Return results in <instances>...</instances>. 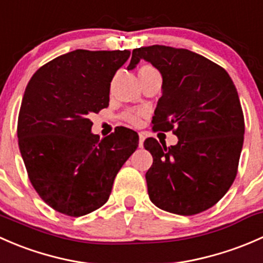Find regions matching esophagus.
Returning a JSON list of instances; mask_svg holds the SVG:
<instances>
[{"instance_id":"esophagus-1","label":"esophagus","mask_w":263,"mask_h":263,"mask_svg":"<svg viewBox=\"0 0 263 263\" xmlns=\"http://www.w3.org/2000/svg\"><path fill=\"white\" fill-rule=\"evenodd\" d=\"M139 146L142 147L144 146V140H145V135L142 132H139Z\"/></svg>"}]
</instances>
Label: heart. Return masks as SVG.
Instances as JSON below:
<instances>
[{"instance_id": "obj_1", "label": "heart", "mask_w": 263, "mask_h": 263, "mask_svg": "<svg viewBox=\"0 0 263 263\" xmlns=\"http://www.w3.org/2000/svg\"><path fill=\"white\" fill-rule=\"evenodd\" d=\"M146 71H155V68H153L151 66H142V67L139 70V73L146 72ZM142 116H144V113H142L141 110L128 109V110H126L123 115H122V119H123V121H126L127 123L137 126V124H140V122H141Z\"/></svg>"}]
</instances>
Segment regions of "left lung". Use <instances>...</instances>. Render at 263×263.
I'll return each instance as SVG.
<instances>
[{"instance_id": "left-lung-1", "label": "left lung", "mask_w": 263, "mask_h": 263, "mask_svg": "<svg viewBox=\"0 0 263 263\" xmlns=\"http://www.w3.org/2000/svg\"><path fill=\"white\" fill-rule=\"evenodd\" d=\"M140 60L163 78V95L154 113V131H173L178 144L166 147L148 137L153 155L146 172L151 202L168 213L196 215L213 208L234 182L245 117L227 71L203 55L165 46L132 50L128 70Z\"/></svg>"}]
</instances>
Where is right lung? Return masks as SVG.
Returning <instances> with one entry per match:
<instances>
[{"instance_id": "add662e5", "label": "right lung", "mask_w": 263, "mask_h": 263, "mask_svg": "<svg viewBox=\"0 0 263 263\" xmlns=\"http://www.w3.org/2000/svg\"><path fill=\"white\" fill-rule=\"evenodd\" d=\"M129 54L76 49L42 66L28 82L18 148L34 190L58 213L78 217L102 208L139 146V135L126 127L99 140L89 118L109 105L110 82Z\"/></svg>"}]
</instances>
